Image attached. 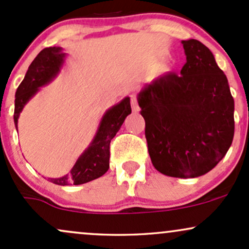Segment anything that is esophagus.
<instances>
[{
  "instance_id": "obj_1",
  "label": "esophagus",
  "mask_w": 249,
  "mask_h": 249,
  "mask_svg": "<svg viewBox=\"0 0 249 249\" xmlns=\"http://www.w3.org/2000/svg\"><path fill=\"white\" fill-rule=\"evenodd\" d=\"M131 107H132L133 112H138V111H139L138 104H137V97L134 95L131 96Z\"/></svg>"
}]
</instances>
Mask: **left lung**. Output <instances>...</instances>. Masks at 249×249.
Returning a JSON list of instances; mask_svg holds the SVG:
<instances>
[{
    "label": "left lung",
    "mask_w": 249,
    "mask_h": 249,
    "mask_svg": "<svg viewBox=\"0 0 249 249\" xmlns=\"http://www.w3.org/2000/svg\"><path fill=\"white\" fill-rule=\"evenodd\" d=\"M186 63L145 84L137 96L148 154L157 171L174 178L210 172L231 147L234 99L213 53L196 39L181 41Z\"/></svg>",
    "instance_id": "obj_1"
}]
</instances>
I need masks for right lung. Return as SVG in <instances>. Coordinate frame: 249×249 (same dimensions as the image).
<instances>
[{"label": "right lung", "mask_w": 249, "mask_h": 249, "mask_svg": "<svg viewBox=\"0 0 249 249\" xmlns=\"http://www.w3.org/2000/svg\"><path fill=\"white\" fill-rule=\"evenodd\" d=\"M67 53L59 47L43 49L30 64L24 79L15 93L14 122L17 130L19 113L28 102L39 91V88L49 84L61 72ZM131 113L130 97H125L118 104L107 110L99 123L92 142L85 148L70 173L61 178H49L56 185H82L102 177L110 166V142Z\"/></svg>", "instance_id": "obj_1"}]
</instances>
